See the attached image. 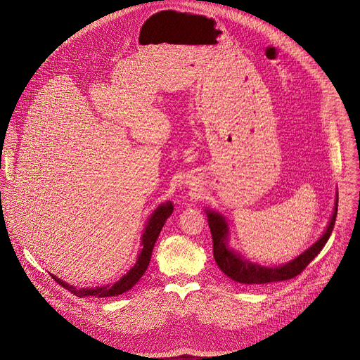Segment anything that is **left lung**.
Segmentation results:
<instances>
[{
	"instance_id": "obj_1",
	"label": "left lung",
	"mask_w": 360,
	"mask_h": 360,
	"mask_svg": "<svg viewBox=\"0 0 360 360\" xmlns=\"http://www.w3.org/2000/svg\"><path fill=\"white\" fill-rule=\"evenodd\" d=\"M208 217V224L212 233V242H214V258L218 265V268L222 271L225 276L229 279L243 283V285H264V283H272V282H281L288 281L295 276H297L307 265H309L318 253L323 249L325 243L328 242L338 215V198L335 202V208L332 218L326 226V231L323 235L316 240L309 249L302 252L297 258L292 259L290 262L281 265V266H262L255 262H250L245 259L243 256L238 252H235L228 245V236H229V228L226 219L215 211L205 210Z\"/></svg>"
}]
</instances>
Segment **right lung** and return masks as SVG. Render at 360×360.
Listing matches in <instances>:
<instances>
[{"label":"right lung","mask_w":360,"mask_h":360,"mask_svg":"<svg viewBox=\"0 0 360 360\" xmlns=\"http://www.w3.org/2000/svg\"><path fill=\"white\" fill-rule=\"evenodd\" d=\"M172 211H174V205L171 202H167V203L160 205V207L152 212V215L145 226V231L142 233V242H141L142 249L138 255L136 264L127 272V275H124L114 285L78 289L72 285L65 283L64 281L58 279L54 275H51V276H53L61 286H64L65 289H68L71 293H74L78 297H88V296H91V297H111V296H118V295H122L124 292H128L145 274V271L149 265V261H150L153 245H155L158 235L161 233V229L165 225L167 219L171 217Z\"/></svg>","instance_id":"obj_1"}]
</instances>
